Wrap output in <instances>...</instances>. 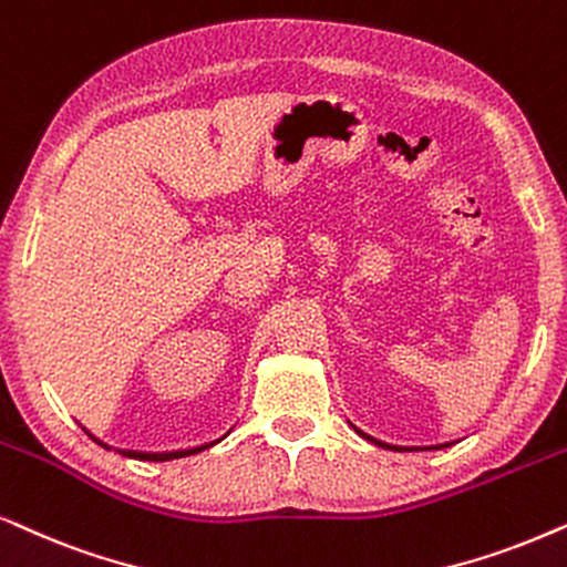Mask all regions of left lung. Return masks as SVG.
Instances as JSON below:
<instances>
[{"label": "left lung", "mask_w": 567, "mask_h": 567, "mask_svg": "<svg viewBox=\"0 0 567 567\" xmlns=\"http://www.w3.org/2000/svg\"><path fill=\"white\" fill-rule=\"evenodd\" d=\"M360 433V430H358ZM362 437H368V441H373L375 446H383V449H391V451H417V449H399V446H389V443H381V441H375V437H371V435H365V433H360ZM449 443H443V446H433V449H446Z\"/></svg>", "instance_id": "left-lung-1"}]
</instances>
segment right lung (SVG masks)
I'll list each match as a JSON object with an SVG mask.
<instances>
[{"mask_svg":"<svg viewBox=\"0 0 567 567\" xmlns=\"http://www.w3.org/2000/svg\"><path fill=\"white\" fill-rule=\"evenodd\" d=\"M87 433V430H85ZM90 435V433H87ZM93 437V441L97 443V446H103V449H111V446H105L103 441H97L95 435H90ZM217 443V441H215ZM215 443H207V446H196V449H186V451H168V454H145V451H118V454H124V456H132V458H142V462H171V458H181V456H192V454H199V451H205V449H209V446H215Z\"/></svg>","mask_w":567,"mask_h":567,"instance_id":"1","label":"right lung"}]
</instances>
